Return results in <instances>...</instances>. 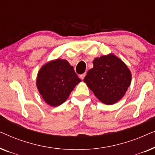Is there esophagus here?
Listing matches in <instances>:
<instances>
[{"label": "esophagus", "mask_w": 155, "mask_h": 155, "mask_svg": "<svg viewBox=\"0 0 155 155\" xmlns=\"http://www.w3.org/2000/svg\"><path fill=\"white\" fill-rule=\"evenodd\" d=\"M85 75H86V73H83V74H82V75H80V78H81L82 80H83L84 78V77H85Z\"/></svg>", "instance_id": "34e87169"}]
</instances>
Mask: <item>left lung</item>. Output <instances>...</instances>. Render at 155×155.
<instances>
[{"label": "left lung", "instance_id": "obj_1", "mask_svg": "<svg viewBox=\"0 0 155 155\" xmlns=\"http://www.w3.org/2000/svg\"><path fill=\"white\" fill-rule=\"evenodd\" d=\"M84 82L104 104H114L126 94L131 82L130 70L114 54L100 56L93 61Z\"/></svg>", "mask_w": 155, "mask_h": 155}]
</instances>
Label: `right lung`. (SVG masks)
Segmentation results:
<instances>
[{"label": "right lung", "instance_id": "obj_1", "mask_svg": "<svg viewBox=\"0 0 155 155\" xmlns=\"http://www.w3.org/2000/svg\"><path fill=\"white\" fill-rule=\"evenodd\" d=\"M80 82L73 67L66 60L58 58L41 68L37 75V87L45 102L57 107L66 100Z\"/></svg>", "mask_w": 155, "mask_h": 155}]
</instances>
